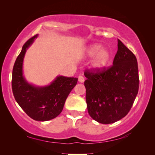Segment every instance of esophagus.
I'll use <instances>...</instances> for the list:
<instances>
[{"mask_svg":"<svg viewBox=\"0 0 155 155\" xmlns=\"http://www.w3.org/2000/svg\"><path fill=\"white\" fill-rule=\"evenodd\" d=\"M78 81L79 83H83L84 81H85V79L81 76H79L78 78Z\"/></svg>","mask_w":155,"mask_h":155,"instance_id":"obj_1","label":"esophagus"}]
</instances>
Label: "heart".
I'll return each instance as SVG.
<instances>
[{
	"instance_id": "heart-1",
	"label": "heart",
	"mask_w": 155,
	"mask_h": 155,
	"mask_svg": "<svg viewBox=\"0 0 155 155\" xmlns=\"http://www.w3.org/2000/svg\"><path fill=\"white\" fill-rule=\"evenodd\" d=\"M85 58H91L95 56L91 64V68L94 72H100L104 70L110 61L111 54L107 48H103L100 44H92L83 51Z\"/></svg>"
}]
</instances>
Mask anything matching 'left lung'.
Returning a JSON list of instances; mask_svg holds the SVG:
<instances>
[{
  "label": "left lung",
  "instance_id": "left-lung-1",
  "mask_svg": "<svg viewBox=\"0 0 155 155\" xmlns=\"http://www.w3.org/2000/svg\"><path fill=\"white\" fill-rule=\"evenodd\" d=\"M89 115L103 124L114 123L130 110L139 88L138 68L134 54L118 39L112 66L103 71L85 72Z\"/></svg>",
  "mask_w": 155,
  "mask_h": 155
}]
</instances>
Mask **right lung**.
Returning a JSON list of instances; mask_svg holds the SVG:
<instances>
[{
	"mask_svg": "<svg viewBox=\"0 0 155 155\" xmlns=\"http://www.w3.org/2000/svg\"><path fill=\"white\" fill-rule=\"evenodd\" d=\"M37 37L38 34L23 45L13 66L12 85L13 96L22 110L34 120L45 121L56 118L62 112L78 78L58 76L49 85L41 87L26 80L23 74V61L26 50Z\"/></svg>",
	"mask_w": 155,
	"mask_h": 155,
	"instance_id": "right-lung-1",
	"label": "right lung"
}]
</instances>
